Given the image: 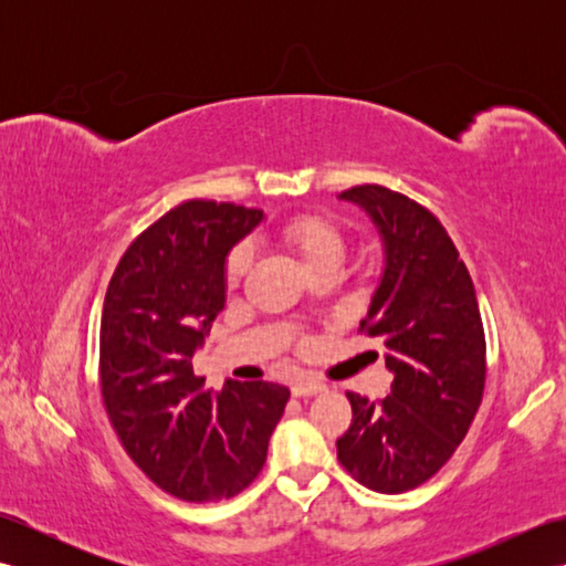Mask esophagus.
Segmentation results:
<instances>
[{
  "instance_id": "esophagus-1",
  "label": "esophagus",
  "mask_w": 566,
  "mask_h": 566,
  "mask_svg": "<svg viewBox=\"0 0 566 566\" xmlns=\"http://www.w3.org/2000/svg\"><path fill=\"white\" fill-rule=\"evenodd\" d=\"M323 389H326V384L318 379H311V377H302L292 384L294 396H314V394H321Z\"/></svg>"
}]
</instances>
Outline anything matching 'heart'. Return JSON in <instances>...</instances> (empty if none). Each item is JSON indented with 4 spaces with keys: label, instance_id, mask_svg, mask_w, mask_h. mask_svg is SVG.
<instances>
[{
    "label": "heart",
    "instance_id": "1",
    "mask_svg": "<svg viewBox=\"0 0 566 566\" xmlns=\"http://www.w3.org/2000/svg\"><path fill=\"white\" fill-rule=\"evenodd\" d=\"M276 240L302 262L306 272L321 268L326 262H340L343 258V235L328 216L323 213H294L284 219L274 231ZM250 255L245 248H235L226 262V282L238 284L248 270Z\"/></svg>",
    "mask_w": 566,
    "mask_h": 566
}]
</instances>
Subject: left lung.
I'll use <instances>...</instances> for the list:
<instances>
[{"mask_svg":"<svg viewBox=\"0 0 566 566\" xmlns=\"http://www.w3.org/2000/svg\"><path fill=\"white\" fill-rule=\"evenodd\" d=\"M340 199L357 203L381 238V280L359 331L384 340L394 381L381 401L347 391L353 423L338 440V460L367 489L403 494L450 460L479 411L482 314L460 252L426 207L379 185Z\"/></svg>","mask_w":566,"mask_h":566,"instance_id":"left-lung-1","label":"left lung"}]
</instances>
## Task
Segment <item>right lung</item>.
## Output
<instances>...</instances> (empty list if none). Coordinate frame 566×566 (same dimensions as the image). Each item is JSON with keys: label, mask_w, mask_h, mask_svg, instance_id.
<instances>
[{"label": "right lung", "mask_w": 566, "mask_h": 566, "mask_svg": "<svg viewBox=\"0 0 566 566\" xmlns=\"http://www.w3.org/2000/svg\"><path fill=\"white\" fill-rule=\"evenodd\" d=\"M260 209L191 199L124 252L104 296L99 381L106 416L148 479L182 501L240 494L268 460L290 389L228 379L203 391L191 357L226 306V258Z\"/></svg>", "instance_id": "right-lung-1"}]
</instances>
